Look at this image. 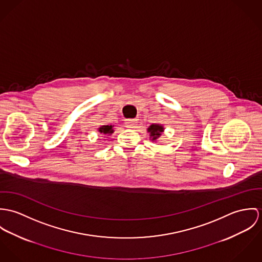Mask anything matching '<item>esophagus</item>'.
I'll list each match as a JSON object with an SVG mask.
<instances>
[{
	"label": "esophagus",
	"mask_w": 262,
	"mask_h": 262,
	"mask_svg": "<svg viewBox=\"0 0 262 262\" xmlns=\"http://www.w3.org/2000/svg\"><path fill=\"white\" fill-rule=\"evenodd\" d=\"M138 124V120L137 119H125V125L128 128H135Z\"/></svg>",
	"instance_id": "obj_1"
}]
</instances>
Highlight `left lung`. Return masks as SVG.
Returning <instances> with one entry per match:
<instances>
[{
	"mask_svg": "<svg viewBox=\"0 0 262 262\" xmlns=\"http://www.w3.org/2000/svg\"><path fill=\"white\" fill-rule=\"evenodd\" d=\"M164 130H165V128L162 124H159V123L150 124L147 127V133L149 134V140L151 142H157L161 138Z\"/></svg>",
	"mask_w": 262,
	"mask_h": 262,
	"instance_id": "left-lung-1",
	"label": "left lung"
}]
</instances>
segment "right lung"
<instances>
[{
    "label": "right lung",
    "instance_id": "1",
    "mask_svg": "<svg viewBox=\"0 0 262 262\" xmlns=\"http://www.w3.org/2000/svg\"><path fill=\"white\" fill-rule=\"evenodd\" d=\"M114 127H115V125H112V124H103V125L99 126L97 130H98V133H100L104 136H106V135L110 136V135L114 134V132H115Z\"/></svg>",
    "mask_w": 262,
    "mask_h": 262
}]
</instances>
